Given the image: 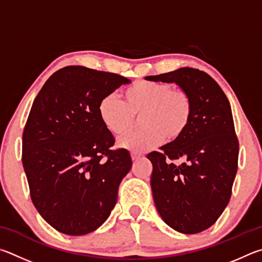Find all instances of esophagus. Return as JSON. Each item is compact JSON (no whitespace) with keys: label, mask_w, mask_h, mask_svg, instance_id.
<instances>
[{"label":"esophagus","mask_w":262,"mask_h":262,"mask_svg":"<svg viewBox=\"0 0 262 262\" xmlns=\"http://www.w3.org/2000/svg\"><path fill=\"white\" fill-rule=\"evenodd\" d=\"M131 158H132V160H134V161H137V160L140 159V155L137 154V153H131Z\"/></svg>","instance_id":"1"}]
</instances>
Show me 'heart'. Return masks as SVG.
<instances>
[{"instance_id":"1","label":"heart","mask_w":262,"mask_h":262,"mask_svg":"<svg viewBox=\"0 0 262 262\" xmlns=\"http://www.w3.org/2000/svg\"><path fill=\"white\" fill-rule=\"evenodd\" d=\"M99 116L108 131L119 136L130 131L139 117L141 132L119 137L117 145L135 153H144L162 143L181 138L189 126L192 102L187 93L172 90L164 82L141 80L124 92V102L115 94L100 100Z\"/></svg>"}]
</instances>
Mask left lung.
Listing matches in <instances>:
<instances>
[{
  "instance_id": "8db88e82",
  "label": "left lung",
  "mask_w": 262,
  "mask_h": 262,
  "mask_svg": "<svg viewBox=\"0 0 262 262\" xmlns=\"http://www.w3.org/2000/svg\"><path fill=\"white\" fill-rule=\"evenodd\" d=\"M146 80L176 84L192 102L190 124L181 138L152 152L150 187L155 207L169 227L192 235L208 229L226 209L238 162V140L230 103L212 77L181 68ZM182 158L175 166L170 160Z\"/></svg>"
}]
</instances>
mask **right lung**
<instances>
[{
	"mask_svg": "<svg viewBox=\"0 0 262 262\" xmlns=\"http://www.w3.org/2000/svg\"><path fill=\"white\" fill-rule=\"evenodd\" d=\"M131 80L116 73L71 66L54 73L36 95L23 134V167L34 207L70 236L102 226L132 167L126 149L101 122L103 96Z\"/></svg>",
	"mask_w": 262,
	"mask_h": 262,
	"instance_id": "right-lung-1",
	"label": "right lung"
}]
</instances>
